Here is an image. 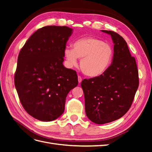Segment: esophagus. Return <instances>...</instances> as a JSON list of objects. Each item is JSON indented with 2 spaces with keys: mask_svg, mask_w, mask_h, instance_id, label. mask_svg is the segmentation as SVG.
<instances>
[{
  "mask_svg": "<svg viewBox=\"0 0 152 152\" xmlns=\"http://www.w3.org/2000/svg\"><path fill=\"white\" fill-rule=\"evenodd\" d=\"M82 77L80 76H78V81H79V83H81L82 82Z\"/></svg>",
  "mask_w": 152,
  "mask_h": 152,
  "instance_id": "obj_1",
  "label": "esophagus"
}]
</instances>
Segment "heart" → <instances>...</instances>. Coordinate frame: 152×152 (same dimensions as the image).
Here are the masks:
<instances>
[{"label":"heart","instance_id":"b5f03b06","mask_svg":"<svg viewBox=\"0 0 152 152\" xmlns=\"http://www.w3.org/2000/svg\"><path fill=\"white\" fill-rule=\"evenodd\" d=\"M64 54L68 65L77 64L80 58V67L84 75L97 77L103 75L111 65L113 49L109 44L93 37L77 39L73 44V49L66 47Z\"/></svg>","mask_w":152,"mask_h":152}]
</instances>
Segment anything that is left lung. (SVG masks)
I'll return each mask as SVG.
<instances>
[{
	"instance_id": "8db88e82",
	"label": "left lung",
	"mask_w": 152,
	"mask_h": 152,
	"mask_svg": "<svg viewBox=\"0 0 152 152\" xmlns=\"http://www.w3.org/2000/svg\"><path fill=\"white\" fill-rule=\"evenodd\" d=\"M102 31L111 35L114 44L112 64L103 75L81 82L86 115L98 124L124 116L129 110L139 86L135 58L131 56L126 40L115 31Z\"/></svg>"
}]
</instances>
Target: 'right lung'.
Returning <instances> with one entry per match:
<instances>
[{"instance_id":"add662e5","label":"right lung","mask_w":152,"mask_h":152,"mask_svg":"<svg viewBox=\"0 0 152 152\" xmlns=\"http://www.w3.org/2000/svg\"><path fill=\"white\" fill-rule=\"evenodd\" d=\"M73 30L46 26L27 40L18 55L15 84L23 107L40 121H53L65 110L66 96L78 85L75 70L63 65Z\"/></svg>"}]
</instances>
